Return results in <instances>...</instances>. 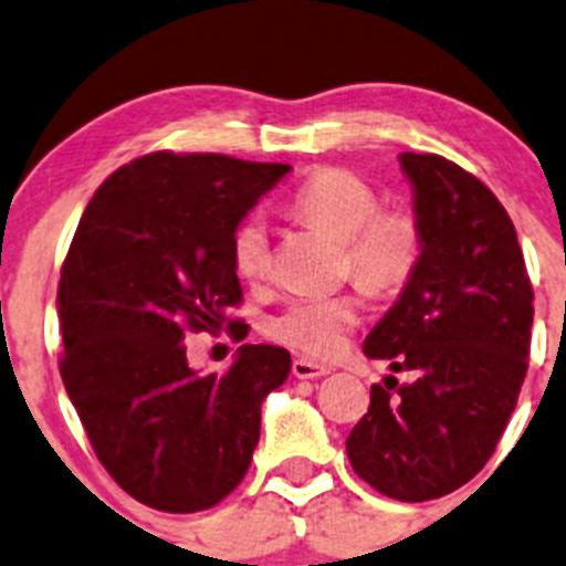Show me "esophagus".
<instances>
[{"label": "esophagus", "mask_w": 566, "mask_h": 566, "mask_svg": "<svg viewBox=\"0 0 566 566\" xmlns=\"http://www.w3.org/2000/svg\"><path fill=\"white\" fill-rule=\"evenodd\" d=\"M328 373H331L328 367L310 361V358H295L293 361V375L298 380H315V378H323V375H328Z\"/></svg>", "instance_id": "34e87169"}]
</instances>
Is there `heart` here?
<instances>
[{"label":"heart","mask_w":566,"mask_h":566,"mask_svg":"<svg viewBox=\"0 0 566 566\" xmlns=\"http://www.w3.org/2000/svg\"><path fill=\"white\" fill-rule=\"evenodd\" d=\"M293 210L345 243V271L373 295L405 287L421 254L419 221L408 210H378V193L347 169H319L295 191ZM230 260L249 284L271 273V241L260 213L238 221L230 238ZM361 319V301L353 293L298 295L268 319V334L282 345L331 361L350 342Z\"/></svg>","instance_id":"heart-1"}]
</instances>
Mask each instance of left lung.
Wrapping results in <instances>:
<instances>
[{
  "label": "left lung",
  "instance_id": "left-lung-1",
  "mask_svg": "<svg viewBox=\"0 0 566 566\" xmlns=\"http://www.w3.org/2000/svg\"><path fill=\"white\" fill-rule=\"evenodd\" d=\"M421 254L364 353L410 373L375 384L347 438L353 471L397 501H430L471 482L517 405L528 369L534 290L512 219L471 172L402 153Z\"/></svg>",
  "mask_w": 566,
  "mask_h": 566
}]
</instances>
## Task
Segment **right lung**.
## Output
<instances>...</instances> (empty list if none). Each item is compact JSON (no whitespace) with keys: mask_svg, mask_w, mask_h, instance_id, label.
Here are the masks:
<instances>
[{"mask_svg":"<svg viewBox=\"0 0 566 566\" xmlns=\"http://www.w3.org/2000/svg\"><path fill=\"white\" fill-rule=\"evenodd\" d=\"M290 172L219 153H150L95 191L62 262V384L108 476L161 512L210 510L247 476L262 399L290 353L241 345L224 375L188 367V331L243 339L230 238Z\"/></svg>","mask_w":566,"mask_h":566,"instance_id":"1","label":"right lung"}]
</instances>
